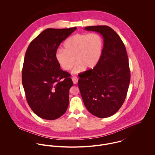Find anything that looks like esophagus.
I'll return each mask as SVG.
<instances>
[{
	"instance_id": "34e87169",
	"label": "esophagus",
	"mask_w": 155,
	"mask_h": 155,
	"mask_svg": "<svg viewBox=\"0 0 155 155\" xmlns=\"http://www.w3.org/2000/svg\"><path fill=\"white\" fill-rule=\"evenodd\" d=\"M71 79L73 81V82L74 84H76L78 82V78L76 77V76H73L71 78Z\"/></svg>"
}]
</instances>
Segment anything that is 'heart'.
Returning a JSON list of instances; mask_svg holds the SVG:
<instances>
[{"label":"heart","mask_w":155,"mask_h":155,"mask_svg":"<svg viewBox=\"0 0 155 155\" xmlns=\"http://www.w3.org/2000/svg\"><path fill=\"white\" fill-rule=\"evenodd\" d=\"M63 49H58L55 58L64 70L72 68L78 62L73 73L82 71L85 67L93 69L99 63L103 51L104 41L101 36L96 33L76 34L67 38Z\"/></svg>","instance_id":"heart-1"}]
</instances>
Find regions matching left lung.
<instances>
[{
    "label": "left lung",
    "instance_id": "8db88e82",
    "mask_svg": "<svg viewBox=\"0 0 155 155\" xmlns=\"http://www.w3.org/2000/svg\"><path fill=\"white\" fill-rule=\"evenodd\" d=\"M85 29L100 33L104 48L98 65L79 76V88L92 114L108 117L119 110L127 94L130 82L127 52L120 38L110 27L95 25Z\"/></svg>",
    "mask_w": 155,
    "mask_h": 155
}]
</instances>
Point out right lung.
<instances>
[{
    "mask_svg": "<svg viewBox=\"0 0 155 155\" xmlns=\"http://www.w3.org/2000/svg\"><path fill=\"white\" fill-rule=\"evenodd\" d=\"M76 28H47L32 41L25 52L23 88L31 109L42 119L59 118L68 106L69 89L73 83L70 74L60 68L55 53Z\"/></svg>",
    "mask_w": 155,
    "mask_h": 155,
    "instance_id": "1",
    "label": "right lung"
}]
</instances>
